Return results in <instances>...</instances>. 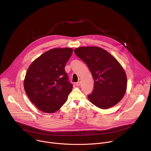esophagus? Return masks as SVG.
<instances>
[{
	"label": "esophagus",
	"mask_w": 151,
	"mask_h": 151,
	"mask_svg": "<svg viewBox=\"0 0 151 151\" xmlns=\"http://www.w3.org/2000/svg\"><path fill=\"white\" fill-rule=\"evenodd\" d=\"M81 79H79L78 82H77V83H76V85L77 86H79L81 85Z\"/></svg>",
	"instance_id": "obj_1"
}]
</instances>
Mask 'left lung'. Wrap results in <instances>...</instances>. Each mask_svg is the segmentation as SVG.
Listing matches in <instances>:
<instances>
[{"mask_svg": "<svg viewBox=\"0 0 151 151\" xmlns=\"http://www.w3.org/2000/svg\"><path fill=\"white\" fill-rule=\"evenodd\" d=\"M74 52L86 63L94 79V89L89 101L101 109L118 104L127 88L126 73L119 62L105 49L97 46L80 47Z\"/></svg>", "mask_w": 151, "mask_h": 151, "instance_id": "1", "label": "left lung"}]
</instances>
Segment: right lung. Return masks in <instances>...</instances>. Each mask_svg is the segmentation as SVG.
I'll list each match as a JSON object with an SVG mask.
<instances>
[{
    "label": "right lung",
    "instance_id": "1",
    "mask_svg": "<svg viewBox=\"0 0 151 151\" xmlns=\"http://www.w3.org/2000/svg\"><path fill=\"white\" fill-rule=\"evenodd\" d=\"M72 48H54L36 58L27 70L24 88L30 101L46 113L58 111L65 104L73 86L64 67Z\"/></svg>",
    "mask_w": 151,
    "mask_h": 151
}]
</instances>
